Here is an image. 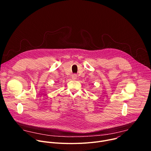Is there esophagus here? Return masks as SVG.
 <instances>
[{
  "label": "esophagus",
  "mask_w": 151,
  "mask_h": 151,
  "mask_svg": "<svg viewBox=\"0 0 151 151\" xmlns=\"http://www.w3.org/2000/svg\"><path fill=\"white\" fill-rule=\"evenodd\" d=\"M72 79H73V80L76 79L77 78V75H76V74H73V75H72Z\"/></svg>",
  "instance_id": "34e87169"
}]
</instances>
